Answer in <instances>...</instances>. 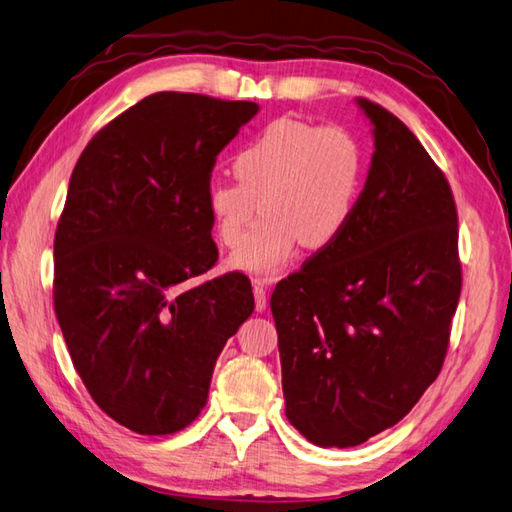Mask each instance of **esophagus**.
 I'll return each mask as SVG.
<instances>
[{
	"label": "esophagus",
	"mask_w": 512,
	"mask_h": 512,
	"mask_svg": "<svg viewBox=\"0 0 512 512\" xmlns=\"http://www.w3.org/2000/svg\"><path fill=\"white\" fill-rule=\"evenodd\" d=\"M253 295H255V310L264 312L266 310V286L262 279L253 281Z\"/></svg>",
	"instance_id": "1"
}]
</instances>
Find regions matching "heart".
Returning <instances> with one entry per match:
<instances>
[{"label":"heart","mask_w":512,"mask_h":512,"mask_svg":"<svg viewBox=\"0 0 512 512\" xmlns=\"http://www.w3.org/2000/svg\"><path fill=\"white\" fill-rule=\"evenodd\" d=\"M233 173L237 182L206 187L213 233L224 246H237L262 206L266 215L228 264L270 275L299 244L319 250L343 235L361 193L363 151L341 125L281 116L239 151Z\"/></svg>","instance_id":"obj_1"}]
</instances>
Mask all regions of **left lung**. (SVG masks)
<instances>
[{
    "label": "left lung",
    "instance_id": "left-lung-1",
    "mask_svg": "<svg viewBox=\"0 0 512 512\" xmlns=\"http://www.w3.org/2000/svg\"><path fill=\"white\" fill-rule=\"evenodd\" d=\"M358 105L376 151L352 220L270 297L286 416L339 449L394 427L438 378L462 290L449 180L400 118Z\"/></svg>",
    "mask_w": 512,
    "mask_h": 512
}]
</instances>
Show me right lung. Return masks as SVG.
<instances>
[{"label": "right lung", "mask_w": 512, "mask_h": 512, "mask_svg": "<svg viewBox=\"0 0 512 512\" xmlns=\"http://www.w3.org/2000/svg\"><path fill=\"white\" fill-rule=\"evenodd\" d=\"M250 101L156 92L96 134L54 233V312L74 369L107 416L169 436L200 416L226 341L255 310L233 270L198 286L217 246L206 187Z\"/></svg>", "instance_id": "1"}]
</instances>
